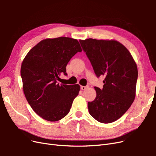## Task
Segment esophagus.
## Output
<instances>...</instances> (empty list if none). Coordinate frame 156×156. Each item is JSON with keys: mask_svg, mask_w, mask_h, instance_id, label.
Wrapping results in <instances>:
<instances>
[{"mask_svg": "<svg viewBox=\"0 0 156 156\" xmlns=\"http://www.w3.org/2000/svg\"><path fill=\"white\" fill-rule=\"evenodd\" d=\"M88 87H87V86H81V89L82 90H85L88 88Z\"/></svg>", "mask_w": 156, "mask_h": 156, "instance_id": "34e87169", "label": "esophagus"}]
</instances>
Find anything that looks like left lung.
<instances>
[{
  "mask_svg": "<svg viewBox=\"0 0 156 156\" xmlns=\"http://www.w3.org/2000/svg\"><path fill=\"white\" fill-rule=\"evenodd\" d=\"M96 76L104 75L102 89L94 87L96 97L88 103L94 119L108 124L119 119L135 98L137 66L129 51L116 40H80Z\"/></svg>",
  "mask_w": 156,
  "mask_h": 156,
  "instance_id": "left-lung-1",
  "label": "left lung"
}]
</instances>
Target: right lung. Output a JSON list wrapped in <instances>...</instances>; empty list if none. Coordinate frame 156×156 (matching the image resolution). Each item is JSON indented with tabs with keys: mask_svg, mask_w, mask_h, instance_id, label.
I'll return each instance as SVG.
<instances>
[{
	"mask_svg": "<svg viewBox=\"0 0 156 156\" xmlns=\"http://www.w3.org/2000/svg\"><path fill=\"white\" fill-rule=\"evenodd\" d=\"M82 49L79 41L67 37L41 40L32 48L21 68L23 88L34 111L50 122L66 116L79 94V84H59L60 74L66 75L70 59Z\"/></svg>",
	"mask_w": 156,
	"mask_h": 156,
	"instance_id": "add662e5",
	"label": "right lung"
}]
</instances>
